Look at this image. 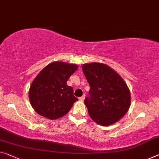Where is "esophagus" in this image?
<instances>
[{"mask_svg": "<svg viewBox=\"0 0 159 159\" xmlns=\"http://www.w3.org/2000/svg\"><path fill=\"white\" fill-rule=\"evenodd\" d=\"M79 99H80V101H84V99H85V95H82V96L80 97Z\"/></svg>", "mask_w": 159, "mask_h": 159, "instance_id": "obj_1", "label": "esophagus"}]
</instances>
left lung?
<instances>
[{"label": "left lung", "mask_w": 159, "mask_h": 159, "mask_svg": "<svg viewBox=\"0 0 159 159\" xmlns=\"http://www.w3.org/2000/svg\"><path fill=\"white\" fill-rule=\"evenodd\" d=\"M82 70L90 87L89 96L84 99L90 117L102 126L118 121L131 104L130 92L125 82L102 63L85 64Z\"/></svg>", "instance_id": "left-lung-1"}]
</instances>
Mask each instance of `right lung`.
<instances>
[{"instance_id": "right-lung-1", "label": "right lung", "mask_w": 159, "mask_h": 159, "mask_svg": "<svg viewBox=\"0 0 159 159\" xmlns=\"http://www.w3.org/2000/svg\"><path fill=\"white\" fill-rule=\"evenodd\" d=\"M77 69L76 65L55 62L39 73L29 90L31 105L38 114L54 120L70 110L78 99L67 81Z\"/></svg>"}]
</instances>
